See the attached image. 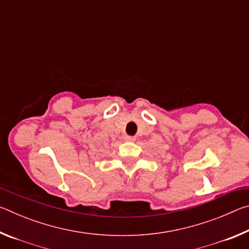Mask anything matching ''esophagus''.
I'll return each mask as SVG.
<instances>
[{"instance_id": "obj_1", "label": "esophagus", "mask_w": 249, "mask_h": 249, "mask_svg": "<svg viewBox=\"0 0 249 249\" xmlns=\"http://www.w3.org/2000/svg\"><path fill=\"white\" fill-rule=\"evenodd\" d=\"M124 140L126 142H135V140H136V138H135L134 136H125Z\"/></svg>"}]
</instances>
